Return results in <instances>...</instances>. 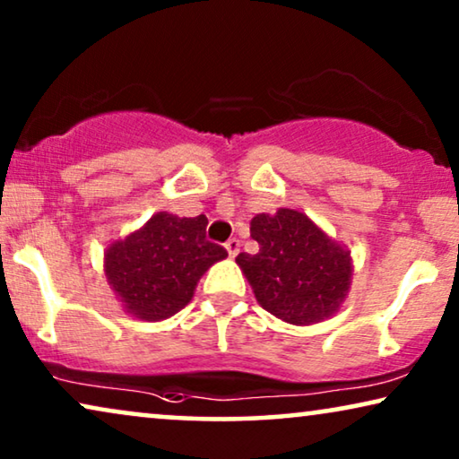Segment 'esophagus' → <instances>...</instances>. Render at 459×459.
<instances>
[{
	"mask_svg": "<svg viewBox=\"0 0 459 459\" xmlns=\"http://www.w3.org/2000/svg\"><path fill=\"white\" fill-rule=\"evenodd\" d=\"M225 248H228L230 256H236L240 253V240H238V238H231V240H228V244H225Z\"/></svg>",
	"mask_w": 459,
	"mask_h": 459,
	"instance_id": "esophagus-1",
	"label": "esophagus"
}]
</instances>
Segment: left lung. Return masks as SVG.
<instances>
[{"label": "left lung", "instance_id": "obj_1", "mask_svg": "<svg viewBox=\"0 0 459 459\" xmlns=\"http://www.w3.org/2000/svg\"><path fill=\"white\" fill-rule=\"evenodd\" d=\"M250 236L259 242V253H240L236 263L263 309L294 325L334 316L353 272L347 248L292 209L256 215L250 221Z\"/></svg>", "mask_w": 459, "mask_h": 459}]
</instances>
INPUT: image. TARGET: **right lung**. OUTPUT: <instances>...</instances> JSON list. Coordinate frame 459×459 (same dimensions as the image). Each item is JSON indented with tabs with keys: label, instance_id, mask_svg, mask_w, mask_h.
<instances>
[{
	"label": "right lung",
	"instance_id": "add662e5",
	"mask_svg": "<svg viewBox=\"0 0 459 459\" xmlns=\"http://www.w3.org/2000/svg\"><path fill=\"white\" fill-rule=\"evenodd\" d=\"M204 215L156 212L140 231L106 250V278L131 316L159 322L184 309L200 275L228 250L206 240Z\"/></svg>",
	"mask_w": 459,
	"mask_h": 459
}]
</instances>
